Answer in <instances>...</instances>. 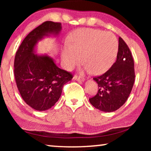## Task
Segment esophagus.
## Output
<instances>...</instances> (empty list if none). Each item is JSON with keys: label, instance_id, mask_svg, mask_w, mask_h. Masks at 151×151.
<instances>
[{"label": "esophagus", "instance_id": "1", "mask_svg": "<svg viewBox=\"0 0 151 151\" xmlns=\"http://www.w3.org/2000/svg\"><path fill=\"white\" fill-rule=\"evenodd\" d=\"M73 79L78 80V81H84V78L80 77V76H78L77 75H75L73 76Z\"/></svg>", "mask_w": 151, "mask_h": 151}]
</instances>
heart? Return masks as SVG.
<instances>
[{
    "mask_svg": "<svg viewBox=\"0 0 151 151\" xmlns=\"http://www.w3.org/2000/svg\"><path fill=\"white\" fill-rule=\"evenodd\" d=\"M118 48V40L113 33L82 29L73 34L70 45L63 49L62 58L65 67L71 69L81 63L82 58L86 71L100 74L114 63Z\"/></svg>",
    "mask_w": 151,
    "mask_h": 151,
    "instance_id": "heart-1",
    "label": "heart"
}]
</instances>
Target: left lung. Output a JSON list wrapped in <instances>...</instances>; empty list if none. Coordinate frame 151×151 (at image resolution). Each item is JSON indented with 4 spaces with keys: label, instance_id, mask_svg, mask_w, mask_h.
I'll list each match as a JSON object with an SVG mask.
<instances>
[{
    "label": "left lung",
    "instance_id": "obj_1",
    "mask_svg": "<svg viewBox=\"0 0 151 151\" xmlns=\"http://www.w3.org/2000/svg\"><path fill=\"white\" fill-rule=\"evenodd\" d=\"M134 61L130 49L122 38H119L117 60L104 74L94 77L98 85L96 96L89 98L95 108L104 112H113L120 108L131 93L135 81Z\"/></svg>",
    "mask_w": 151,
    "mask_h": 151
}]
</instances>
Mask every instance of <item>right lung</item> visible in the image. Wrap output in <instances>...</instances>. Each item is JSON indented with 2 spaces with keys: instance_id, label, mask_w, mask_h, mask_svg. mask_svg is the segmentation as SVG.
<instances>
[{
  "instance_id": "right-lung-1",
  "label": "right lung",
  "mask_w": 151,
  "mask_h": 151,
  "mask_svg": "<svg viewBox=\"0 0 151 151\" xmlns=\"http://www.w3.org/2000/svg\"><path fill=\"white\" fill-rule=\"evenodd\" d=\"M60 22L45 21L27 36L16 51L14 76L23 100L37 111L48 110L59 100L65 84L73 75L56 66L49 55H39L34 51L38 40L44 36H57Z\"/></svg>"
}]
</instances>
